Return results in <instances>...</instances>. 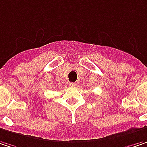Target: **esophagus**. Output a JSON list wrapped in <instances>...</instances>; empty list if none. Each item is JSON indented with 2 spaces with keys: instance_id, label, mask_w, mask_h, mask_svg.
<instances>
[{
  "instance_id": "34e87169",
  "label": "esophagus",
  "mask_w": 147,
  "mask_h": 147,
  "mask_svg": "<svg viewBox=\"0 0 147 147\" xmlns=\"http://www.w3.org/2000/svg\"><path fill=\"white\" fill-rule=\"evenodd\" d=\"M69 86H76V83H69Z\"/></svg>"
}]
</instances>
